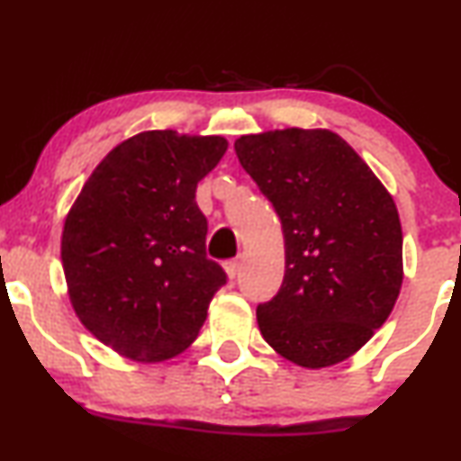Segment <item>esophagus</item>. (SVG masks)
<instances>
[{
	"instance_id": "esophagus-1",
	"label": "esophagus",
	"mask_w": 461,
	"mask_h": 461,
	"mask_svg": "<svg viewBox=\"0 0 461 461\" xmlns=\"http://www.w3.org/2000/svg\"><path fill=\"white\" fill-rule=\"evenodd\" d=\"M240 268H242L240 258H236V260H230L225 264V271H227V275H230V279H236L238 275H240Z\"/></svg>"
}]
</instances>
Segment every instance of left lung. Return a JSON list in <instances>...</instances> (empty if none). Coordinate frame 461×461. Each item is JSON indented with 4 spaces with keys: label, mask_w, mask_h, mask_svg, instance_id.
I'll return each instance as SVG.
<instances>
[{
    "label": "left lung",
    "mask_w": 461,
    "mask_h": 461,
    "mask_svg": "<svg viewBox=\"0 0 461 461\" xmlns=\"http://www.w3.org/2000/svg\"><path fill=\"white\" fill-rule=\"evenodd\" d=\"M234 149L285 240L282 288L258 305L264 340L305 368L342 362L384 325L403 284L393 197L333 131H264Z\"/></svg>",
    "instance_id": "left-lung-1"
}]
</instances>
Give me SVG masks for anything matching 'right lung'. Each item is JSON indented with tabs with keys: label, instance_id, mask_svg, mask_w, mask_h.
<instances>
[{
	"label": "right lung",
	"instance_id": "add662e5",
	"mask_svg": "<svg viewBox=\"0 0 461 461\" xmlns=\"http://www.w3.org/2000/svg\"><path fill=\"white\" fill-rule=\"evenodd\" d=\"M221 136L142 131L99 162L62 231V268L82 325L121 356L160 362L197 338L227 275L205 256L197 184Z\"/></svg>",
	"mask_w": 461,
	"mask_h": 461
}]
</instances>
